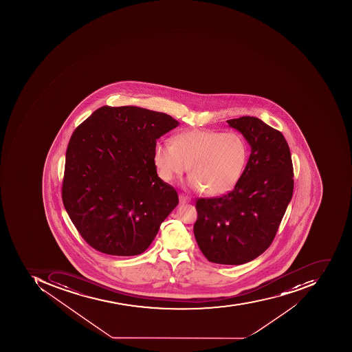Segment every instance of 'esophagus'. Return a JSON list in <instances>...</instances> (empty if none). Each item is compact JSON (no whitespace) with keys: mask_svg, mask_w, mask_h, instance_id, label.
<instances>
[{"mask_svg":"<svg viewBox=\"0 0 352 352\" xmlns=\"http://www.w3.org/2000/svg\"><path fill=\"white\" fill-rule=\"evenodd\" d=\"M179 204H181V205H184V204H186V202H188V198L185 197L184 195H182V194L179 195Z\"/></svg>","mask_w":352,"mask_h":352,"instance_id":"1","label":"esophagus"}]
</instances>
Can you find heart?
<instances>
[{
    "label": "heart",
    "instance_id": "b5f03b06",
    "mask_svg": "<svg viewBox=\"0 0 352 352\" xmlns=\"http://www.w3.org/2000/svg\"><path fill=\"white\" fill-rule=\"evenodd\" d=\"M249 147L240 133L211 129H190L177 133L173 143L162 141L154 147V165L165 182L186 173L187 186L210 196L234 188L247 166Z\"/></svg>",
    "mask_w": 352,
    "mask_h": 352
}]
</instances>
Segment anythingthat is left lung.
Listing matches in <instances>:
<instances>
[{
  "label": "left lung",
  "mask_w": 352,
  "mask_h": 352,
  "mask_svg": "<svg viewBox=\"0 0 352 352\" xmlns=\"http://www.w3.org/2000/svg\"><path fill=\"white\" fill-rule=\"evenodd\" d=\"M227 122L243 135L251 154L234 190L222 197L198 198L194 234L209 262L241 265L274 241L292 199L294 173L289 144L279 130L253 116Z\"/></svg>",
  "instance_id": "8db88e82"
}]
</instances>
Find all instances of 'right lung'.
Listing matches in <instances>:
<instances>
[{"label": "right lung", "instance_id": "obj_1", "mask_svg": "<svg viewBox=\"0 0 352 352\" xmlns=\"http://www.w3.org/2000/svg\"><path fill=\"white\" fill-rule=\"evenodd\" d=\"M179 122L138 107H100L71 135L63 201L82 239L104 254L144 252L179 196L157 175L156 141Z\"/></svg>", "mask_w": 352, "mask_h": 352}]
</instances>
